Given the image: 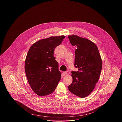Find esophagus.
<instances>
[{
  "label": "esophagus",
  "mask_w": 122,
  "mask_h": 122,
  "mask_svg": "<svg viewBox=\"0 0 122 122\" xmlns=\"http://www.w3.org/2000/svg\"><path fill=\"white\" fill-rule=\"evenodd\" d=\"M64 74H65V75H68L70 74V72L68 71H65V72H64Z\"/></svg>",
  "instance_id": "obj_1"
}]
</instances>
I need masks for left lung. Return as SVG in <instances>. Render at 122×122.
I'll return each instance as SVG.
<instances>
[{"instance_id":"left-lung-1","label":"left lung","mask_w":122,"mask_h":122,"mask_svg":"<svg viewBox=\"0 0 122 122\" xmlns=\"http://www.w3.org/2000/svg\"><path fill=\"white\" fill-rule=\"evenodd\" d=\"M70 44L76 46L74 66L77 71H71L73 81L68 89L81 98L89 95L99 79L102 62L96 45L92 41L76 35L69 36Z\"/></svg>"}]
</instances>
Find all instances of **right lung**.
I'll use <instances>...</instances> for the list:
<instances>
[{"label":"right lung","instance_id":"add662e5","mask_svg":"<svg viewBox=\"0 0 122 122\" xmlns=\"http://www.w3.org/2000/svg\"><path fill=\"white\" fill-rule=\"evenodd\" d=\"M65 37L55 36L40 40L31 46L27 54L26 75L31 89L40 96L52 93L61 80V73L53 52Z\"/></svg>","mask_w":122,"mask_h":122}]
</instances>
